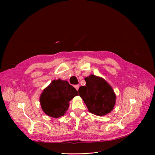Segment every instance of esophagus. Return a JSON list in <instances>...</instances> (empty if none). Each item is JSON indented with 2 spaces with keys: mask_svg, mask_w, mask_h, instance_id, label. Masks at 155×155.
Masks as SVG:
<instances>
[{
  "mask_svg": "<svg viewBox=\"0 0 155 155\" xmlns=\"http://www.w3.org/2000/svg\"><path fill=\"white\" fill-rule=\"evenodd\" d=\"M74 87H75V89L78 91V88H79V85L78 84H76V85H75L74 86Z\"/></svg>",
  "mask_w": 155,
  "mask_h": 155,
  "instance_id": "esophagus-1",
  "label": "esophagus"
}]
</instances>
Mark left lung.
Returning a JSON list of instances; mask_svg holds the SVG:
<instances>
[{"label":"left lung","instance_id":"obj_1","mask_svg":"<svg viewBox=\"0 0 155 155\" xmlns=\"http://www.w3.org/2000/svg\"><path fill=\"white\" fill-rule=\"evenodd\" d=\"M86 85L79 87L78 93L89 112L97 116L109 114L115 105L116 96L112 87L104 79L91 75L85 77Z\"/></svg>","mask_w":155,"mask_h":155}]
</instances>
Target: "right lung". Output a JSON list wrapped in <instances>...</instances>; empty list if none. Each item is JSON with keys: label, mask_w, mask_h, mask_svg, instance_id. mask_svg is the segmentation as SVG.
Segmentation results:
<instances>
[{"label": "right lung", "mask_w": 155, "mask_h": 155, "mask_svg": "<svg viewBox=\"0 0 155 155\" xmlns=\"http://www.w3.org/2000/svg\"><path fill=\"white\" fill-rule=\"evenodd\" d=\"M78 95V91L68 81L60 79L53 80L41 94V109L47 115L59 118L65 114L69 101Z\"/></svg>", "instance_id": "obj_1"}]
</instances>
